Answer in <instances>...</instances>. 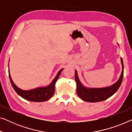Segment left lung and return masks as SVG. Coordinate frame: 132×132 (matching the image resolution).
<instances>
[{
    "instance_id": "obj_1",
    "label": "left lung",
    "mask_w": 132,
    "mask_h": 132,
    "mask_svg": "<svg viewBox=\"0 0 132 132\" xmlns=\"http://www.w3.org/2000/svg\"><path fill=\"white\" fill-rule=\"evenodd\" d=\"M122 72L120 78L112 85L104 88H87L83 85L79 80L76 70H75V80L77 84V94L84 101L91 103L99 102L105 100L117 91L121 84L124 74L123 61L121 57Z\"/></svg>"
}]
</instances>
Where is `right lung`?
I'll return each mask as SVG.
<instances>
[{"label": "right lung", "instance_id": "1", "mask_svg": "<svg viewBox=\"0 0 132 132\" xmlns=\"http://www.w3.org/2000/svg\"><path fill=\"white\" fill-rule=\"evenodd\" d=\"M63 69L64 68H62L61 70H59L55 79L48 86H44V87L37 88L30 90H23L17 87L13 81L12 80L10 74V70H8V72L11 84L14 89L20 96L28 101H31V102H41L48 100L53 95L54 93H55V86L56 82L59 78Z\"/></svg>", "mask_w": 132, "mask_h": 132}]
</instances>
